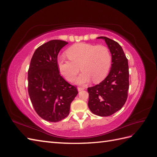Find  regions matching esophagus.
<instances>
[{"mask_svg": "<svg viewBox=\"0 0 157 157\" xmlns=\"http://www.w3.org/2000/svg\"><path fill=\"white\" fill-rule=\"evenodd\" d=\"M84 89H85L84 87H78V88H77V90H78V92L82 91V90H84Z\"/></svg>", "mask_w": 157, "mask_h": 157, "instance_id": "obj_1", "label": "esophagus"}]
</instances>
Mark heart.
I'll return each mask as SVG.
<instances>
[{
  "label": "heart",
  "instance_id": "1",
  "mask_svg": "<svg viewBox=\"0 0 157 157\" xmlns=\"http://www.w3.org/2000/svg\"><path fill=\"white\" fill-rule=\"evenodd\" d=\"M69 59L64 58L58 59V67L60 73L68 81L75 80L77 84H84L93 80L94 82L105 78L111 67V56L107 47L96 46L88 43H78L71 46L66 51Z\"/></svg>",
  "mask_w": 157,
  "mask_h": 157
}]
</instances>
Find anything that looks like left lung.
Wrapping results in <instances>:
<instances>
[{
    "mask_svg": "<svg viewBox=\"0 0 157 157\" xmlns=\"http://www.w3.org/2000/svg\"><path fill=\"white\" fill-rule=\"evenodd\" d=\"M97 39L105 40L111 54L112 64L109 75L101 82L88 88V105L95 115L108 117L119 111L126 101L129 69L124 52L118 42L105 36Z\"/></svg>",
    "mask_w": 157,
    "mask_h": 157,
    "instance_id": "1",
    "label": "left lung"
}]
</instances>
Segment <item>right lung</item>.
<instances>
[{
    "instance_id": "right-lung-1",
    "label": "right lung",
    "mask_w": 157,
    "mask_h": 157,
    "mask_svg": "<svg viewBox=\"0 0 157 157\" xmlns=\"http://www.w3.org/2000/svg\"><path fill=\"white\" fill-rule=\"evenodd\" d=\"M68 42L52 40L39 46L33 55L28 71V92L35 111L44 120L59 122L69 114L77 88L61 77L58 55Z\"/></svg>"
}]
</instances>
